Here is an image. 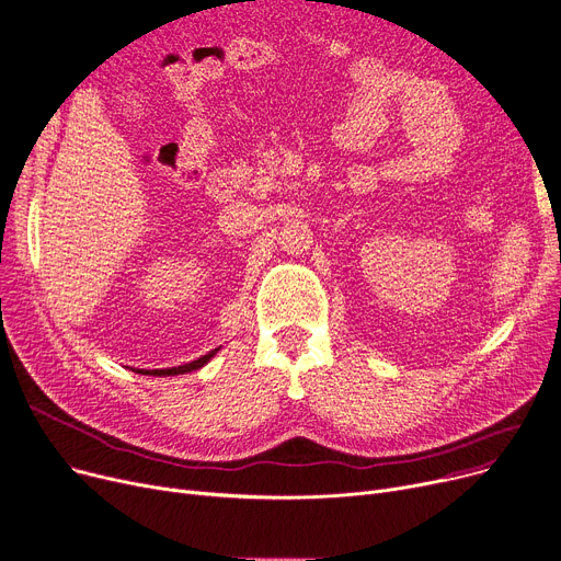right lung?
<instances>
[{"label": "right lung", "instance_id": "obj_1", "mask_svg": "<svg viewBox=\"0 0 561 561\" xmlns=\"http://www.w3.org/2000/svg\"><path fill=\"white\" fill-rule=\"evenodd\" d=\"M221 348V346H219ZM219 348H213L210 353H206V355H202L199 359H192V362H187V365H179V367H170V369H130V371H136V374H142V376H179V374H187V371H196V369H202V367H206L208 362L217 355V351Z\"/></svg>", "mask_w": 561, "mask_h": 561}]
</instances>
